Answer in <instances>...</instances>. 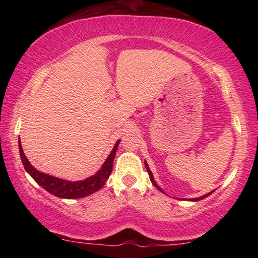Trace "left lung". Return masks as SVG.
<instances>
[{
	"label": "left lung",
	"mask_w": 258,
	"mask_h": 258,
	"mask_svg": "<svg viewBox=\"0 0 258 258\" xmlns=\"http://www.w3.org/2000/svg\"><path fill=\"white\" fill-rule=\"evenodd\" d=\"M144 165H146V168H147V171H148V174H149V177H150V181H151V183H153L154 184V186L155 188H157L158 190H160V191H162L163 194H165L163 190L161 189V186L157 184L156 183V181H155L154 179V176H153V172L150 171V169H149V165H148V163H147V161H144ZM215 191V190H213V191H210V192H208V194H206V195H203V196H200V197H196V199H189V201H192V202H197V201H201V200H203V199H206V197H208L209 195H211V194H213Z\"/></svg>",
	"instance_id": "1"
}]
</instances>
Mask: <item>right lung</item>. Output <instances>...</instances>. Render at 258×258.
<instances>
[{
	"label": "right lung",
	"mask_w": 258,
	"mask_h": 258,
	"mask_svg": "<svg viewBox=\"0 0 258 258\" xmlns=\"http://www.w3.org/2000/svg\"><path fill=\"white\" fill-rule=\"evenodd\" d=\"M121 140H118L115 143L114 148H112L111 153L109 154L107 160L104 161V163L102 164L100 170L96 174L90 176L82 181H67V179H62L55 176L44 174V172L38 171L37 169H35L33 165L30 164V162L28 161L26 155L23 153L22 146H21V141H19V149H20V156L21 161L24 165V169L33 177L38 185H41L42 188L47 190L48 192L52 194L56 197L59 199H67V200H75V199H82V197L89 196L91 194L96 192L97 190H100L102 186L104 185V183L107 182V179L110 176L112 171V162H114L116 150Z\"/></svg>",
	"instance_id": "1"
}]
</instances>
